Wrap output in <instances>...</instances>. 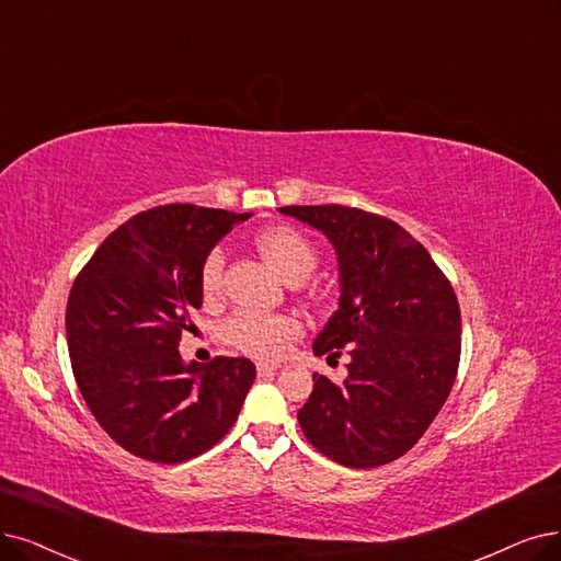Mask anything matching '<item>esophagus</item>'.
I'll return each mask as SVG.
<instances>
[{
  "mask_svg": "<svg viewBox=\"0 0 561 561\" xmlns=\"http://www.w3.org/2000/svg\"><path fill=\"white\" fill-rule=\"evenodd\" d=\"M280 364H274V362H257V375L264 377V375H272L274 370H278Z\"/></svg>",
  "mask_w": 561,
  "mask_h": 561,
  "instance_id": "1",
  "label": "esophagus"
}]
</instances>
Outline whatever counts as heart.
<instances>
[{"mask_svg":"<svg viewBox=\"0 0 561 561\" xmlns=\"http://www.w3.org/2000/svg\"><path fill=\"white\" fill-rule=\"evenodd\" d=\"M262 257L276 272L289 280H304L318 266V249L312 241L293 226L266 228L255 239ZM222 268H226V251L211 249L199 268V289L205 301H216L222 293ZM301 333V322L293 316H262V312L241 310L222 327L226 341L253 356H278Z\"/></svg>","mask_w":561,"mask_h":561,"instance_id":"heart-1","label":"heart"}]
</instances>
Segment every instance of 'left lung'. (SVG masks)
I'll list each match as a JSON object with an SVG mask.
<instances>
[{
	"label": "left lung",
	"instance_id": "obj_1",
	"mask_svg": "<svg viewBox=\"0 0 561 561\" xmlns=\"http://www.w3.org/2000/svg\"><path fill=\"white\" fill-rule=\"evenodd\" d=\"M322 230L339 253L341 308L312 350L350 364L343 382L312 375L297 419L333 462L387 465L428 431L460 364V306L431 253L396 220L343 205L280 207ZM329 356V358H331Z\"/></svg>",
	"mask_w": 561,
	"mask_h": 561
}]
</instances>
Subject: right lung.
<instances>
[{
  "label": "right lung",
  "mask_w": 561,
  "mask_h": 561,
  "mask_svg": "<svg viewBox=\"0 0 561 561\" xmlns=\"http://www.w3.org/2000/svg\"><path fill=\"white\" fill-rule=\"evenodd\" d=\"M245 218L182 203L140 211L107 234L73 280L66 343L78 389L133 456L174 465L209 451L255 382L249 358L186 366L176 350L203 306L207 253Z\"/></svg>",
  "instance_id": "1"
}]
</instances>
